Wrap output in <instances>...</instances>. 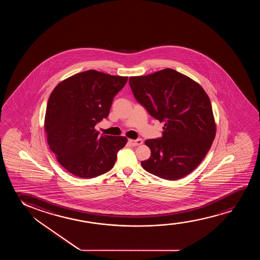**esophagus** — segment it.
<instances>
[{
  "instance_id": "obj_1",
  "label": "esophagus",
  "mask_w": 260,
  "mask_h": 260,
  "mask_svg": "<svg viewBox=\"0 0 260 260\" xmlns=\"http://www.w3.org/2000/svg\"><path fill=\"white\" fill-rule=\"evenodd\" d=\"M128 143L132 145V146H140L143 144V140L141 139H128Z\"/></svg>"
}]
</instances>
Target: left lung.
<instances>
[{"label":"left lung","instance_id":"obj_1","mask_svg":"<svg viewBox=\"0 0 260 260\" xmlns=\"http://www.w3.org/2000/svg\"><path fill=\"white\" fill-rule=\"evenodd\" d=\"M136 100L164 122L160 139H147L151 150L141 165L147 172L177 180L199 165L213 143L217 126L210 98L203 87L174 69L131 76Z\"/></svg>","mask_w":260,"mask_h":260}]
</instances>
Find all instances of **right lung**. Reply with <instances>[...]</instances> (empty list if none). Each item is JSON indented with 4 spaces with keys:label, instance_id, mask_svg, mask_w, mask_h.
Returning a JSON list of instances; mask_svg holds the SVG:
<instances>
[{
    "label": "right lung",
    "instance_id": "right-lung-1",
    "mask_svg": "<svg viewBox=\"0 0 260 260\" xmlns=\"http://www.w3.org/2000/svg\"><path fill=\"white\" fill-rule=\"evenodd\" d=\"M128 76L88 70L61 81L50 93L44 129L62 167L82 178H96L114 167L126 137L99 135L95 125L109 114L114 96Z\"/></svg>",
    "mask_w": 260,
    "mask_h": 260
}]
</instances>
